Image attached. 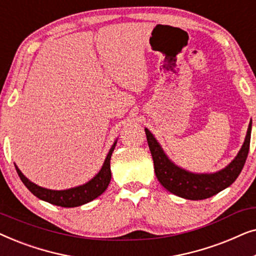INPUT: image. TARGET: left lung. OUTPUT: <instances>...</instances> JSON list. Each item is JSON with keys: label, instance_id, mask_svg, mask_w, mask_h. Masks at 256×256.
<instances>
[{"label": "left lung", "instance_id": "8db88e82", "mask_svg": "<svg viewBox=\"0 0 256 256\" xmlns=\"http://www.w3.org/2000/svg\"><path fill=\"white\" fill-rule=\"evenodd\" d=\"M146 141L154 160V169L160 183L178 197L202 200L212 197L224 188H228L239 176L246 163L248 152H250L252 121L248 126L246 138L239 154L226 168L214 174H194L184 170L171 162L169 157L163 152L162 146L154 138L148 129H144Z\"/></svg>", "mask_w": 256, "mask_h": 256}]
</instances>
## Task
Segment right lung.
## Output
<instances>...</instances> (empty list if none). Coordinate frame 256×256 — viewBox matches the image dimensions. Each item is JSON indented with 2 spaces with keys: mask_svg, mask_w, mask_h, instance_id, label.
<instances>
[{
  "mask_svg": "<svg viewBox=\"0 0 256 256\" xmlns=\"http://www.w3.org/2000/svg\"><path fill=\"white\" fill-rule=\"evenodd\" d=\"M115 146H116V141L112 146L110 152H108L106 160H104V166L99 172H98V174H96L87 183L79 185V186L68 188V190H48V188L38 186V185L28 180L20 172V170L17 168V166H15V168L20 180L23 182V184L37 198L50 202V204L62 206V208H76V206H80L86 204V202H92L93 199L98 198L100 194H102L106 191L112 178L110 157L114 152Z\"/></svg>",
  "mask_w": 256,
  "mask_h": 256,
  "instance_id": "add662e5",
  "label": "right lung"
}]
</instances>
